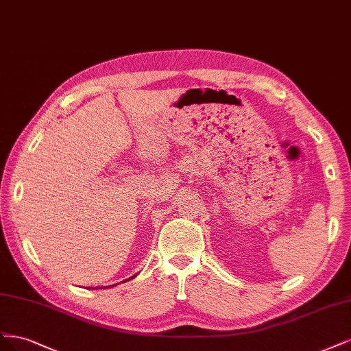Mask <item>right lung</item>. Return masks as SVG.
<instances>
[{
  "mask_svg": "<svg viewBox=\"0 0 351 351\" xmlns=\"http://www.w3.org/2000/svg\"><path fill=\"white\" fill-rule=\"evenodd\" d=\"M134 277H135V276H132V277H130V278H128V280H131V278H134ZM128 280H123V281H128ZM114 286H117V285H114ZM114 286H106V287H105V289H109V287H114ZM95 289H97V287H95ZM99 289H104V287H99Z\"/></svg>",
  "mask_w": 351,
  "mask_h": 351,
  "instance_id": "add662e5",
  "label": "right lung"
}]
</instances>
